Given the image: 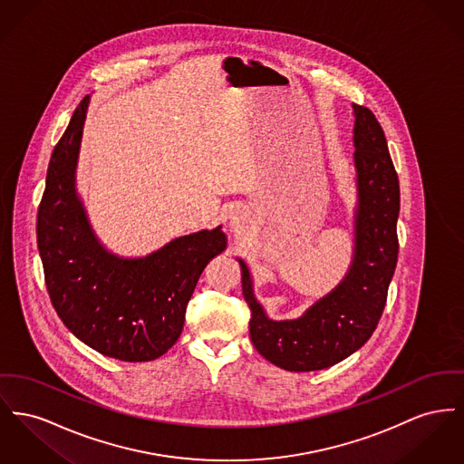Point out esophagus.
I'll return each instance as SVG.
<instances>
[{
	"label": "esophagus",
	"mask_w": 464,
	"mask_h": 464,
	"mask_svg": "<svg viewBox=\"0 0 464 464\" xmlns=\"http://www.w3.org/2000/svg\"><path fill=\"white\" fill-rule=\"evenodd\" d=\"M231 220H233V224H238L240 222V216L235 214V216H231Z\"/></svg>",
	"instance_id": "esophagus-1"
}]
</instances>
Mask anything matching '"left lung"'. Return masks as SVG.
I'll return each instance as SVG.
<instances>
[{
  "label": "left lung",
  "instance_id": "left-lung-1",
  "mask_svg": "<svg viewBox=\"0 0 464 464\" xmlns=\"http://www.w3.org/2000/svg\"><path fill=\"white\" fill-rule=\"evenodd\" d=\"M354 161L359 205L355 254L345 280L296 321H270L252 295L242 265V289L250 306V340L257 353L287 372L324 370L361 349L381 321L398 263L400 180L375 113L355 105Z\"/></svg>",
  "mask_w": 464,
  "mask_h": 464
}]
</instances>
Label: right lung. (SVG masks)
<instances>
[{
  "label": "right lung",
  "mask_w": 464,
  "mask_h": 464,
  "mask_svg": "<svg viewBox=\"0 0 464 464\" xmlns=\"http://www.w3.org/2000/svg\"><path fill=\"white\" fill-rule=\"evenodd\" d=\"M85 96L55 143L36 216L45 285L59 319L85 345L128 362L152 361L179 340L199 275L226 248L216 227L180 237L141 259L94 238L75 194Z\"/></svg>",
  "instance_id": "right-lung-1"
}]
</instances>
